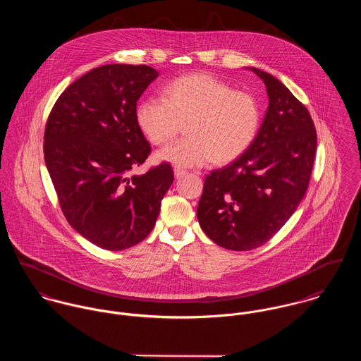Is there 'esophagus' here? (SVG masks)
<instances>
[{
    "instance_id": "obj_1",
    "label": "esophagus",
    "mask_w": 361,
    "mask_h": 361,
    "mask_svg": "<svg viewBox=\"0 0 361 361\" xmlns=\"http://www.w3.org/2000/svg\"><path fill=\"white\" fill-rule=\"evenodd\" d=\"M173 173H175V176L179 179V178L185 176V175L188 173V171H186V169H182V168H175V169H173Z\"/></svg>"
}]
</instances>
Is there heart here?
Instances as JSON below:
<instances>
[{
    "label": "heart",
    "mask_w": 361,
    "mask_h": 361,
    "mask_svg": "<svg viewBox=\"0 0 361 361\" xmlns=\"http://www.w3.org/2000/svg\"><path fill=\"white\" fill-rule=\"evenodd\" d=\"M261 121L257 99L209 73L173 79L161 97H147L136 106V122L155 146L171 140L188 122V137L157 153L161 161L176 166L228 164L255 142Z\"/></svg>",
    "instance_id": "heart-1"
}]
</instances>
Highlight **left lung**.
Masks as SVG:
<instances>
[{"mask_svg": "<svg viewBox=\"0 0 361 361\" xmlns=\"http://www.w3.org/2000/svg\"><path fill=\"white\" fill-rule=\"evenodd\" d=\"M268 109L252 146L207 175L197 218L218 246L246 252L267 243L292 216L309 188L317 132L309 109L272 75L253 68Z\"/></svg>", "mask_w": 361, "mask_h": 361, "instance_id": "1", "label": "left lung"}]
</instances>
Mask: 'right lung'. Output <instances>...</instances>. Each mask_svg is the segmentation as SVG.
<instances>
[{
	"mask_svg": "<svg viewBox=\"0 0 361 361\" xmlns=\"http://www.w3.org/2000/svg\"><path fill=\"white\" fill-rule=\"evenodd\" d=\"M158 76L147 65L109 63L69 85L44 130V159L73 229L105 250H125L154 228L173 182L168 162L132 175L152 153L136 103Z\"/></svg>",
	"mask_w": 361,
	"mask_h": 361,
	"instance_id": "obj_1",
	"label": "right lung"
}]
</instances>
